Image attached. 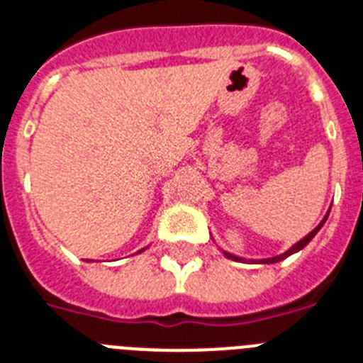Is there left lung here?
<instances>
[{
	"mask_svg": "<svg viewBox=\"0 0 363 363\" xmlns=\"http://www.w3.org/2000/svg\"><path fill=\"white\" fill-rule=\"evenodd\" d=\"M328 212H330V210H328ZM327 218H328V214H327V216H325V218H323V221H321V223H319V225H318V227L313 228V230H312V233H310V234H308V236H304V238H303V240H301V242H297V243H295V245H294V247H291V249H288V251H286V252H282V255H279V257H273V258H266V260H258V262H260V264H275V262H280V260H284V258H286V257H290V255H294V252L301 251V249H303V247H304V245H308V242H310V240H312V238H313V236H315V234H318V230H319V228H321V227H323V223H325V221H327ZM225 257H228V258H233V260H242V258H238V257H234V255H228V252H225Z\"/></svg>",
	"mask_w": 363,
	"mask_h": 363,
	"instance_id": "obj_1",
	"label": "left lung"
}]
</instances>
